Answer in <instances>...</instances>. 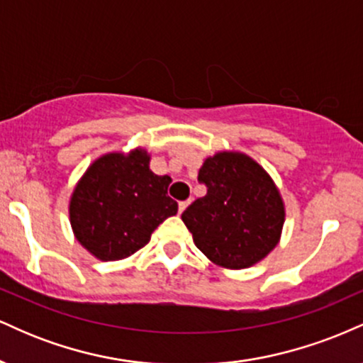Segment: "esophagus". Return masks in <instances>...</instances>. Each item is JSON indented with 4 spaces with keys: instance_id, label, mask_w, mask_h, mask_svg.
Here are the masks:
<instances>
[{
    "instance_id": "34e87169",
    "label": "esophagus",
    "mask_w": 363,
    "mask_h": 363,
    "mask_svg": "<svg viewBox=\"0 0 363 363\" xmlns=\"http://www.w3.org/2000/svg\"><path fill=\"white\" fill-rule=\"evenodd\" d=\"M189 203H191V199H187V201H181V203H179V213H182V211H184L186 208L189 206Z\"/></svg>"
}]
</instances>
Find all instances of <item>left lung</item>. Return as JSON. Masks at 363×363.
Wrapping results in <instances>:
<instances>
[{"mask_svg": "<svg viewBox=\"0 0 363 363\" xmlns=\"http://www.w3.org/2000/svg\"><path fill=\"white\" fill-rule=\"evenodd\" d=\"M198 181L206 194L191 203L182 222L196 247L215 264L251 268L280 242L285 205L269 174L240 152L208 157Z\"/></svg>", "mask_w": 363, "mask_h": 363, "instance_id": "8db88e82", "label": "left lung"}]
</instances>
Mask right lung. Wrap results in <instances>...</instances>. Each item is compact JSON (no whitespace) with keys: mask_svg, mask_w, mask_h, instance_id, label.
Wrapping results in <instances>:
<instances>
[{"mask_svg":"<svg viewBox=\"0 0 363 363\" xmlns=\"http://www.w3.org/2000/svg\"><path fill=\"white\" fill-rule=\"evenodd\" d=\"M169 176L150 170L147 150L112 152L86 169L69 199V222L83 247L101 261H118L148 244L153 230L177 213Z\"/></svg>","mask_w":363,"mask_h":363,"instance_id":"obj_1","label":"right lung"}]
</instances>
